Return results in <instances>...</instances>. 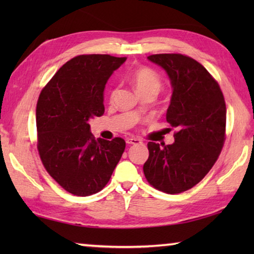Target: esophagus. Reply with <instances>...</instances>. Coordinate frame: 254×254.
<instances>
[{
	"label": "esophagus",
	"instance_id": "obj_1",
	"mask_svg": "<svg viewBox=\"0 0 254 254\" xmlns=\"http://www.w3.org/2000/svg\"><path fill=\"white\" fill-rule=\"evenodd\" d=\"M127 144H140L142 143V141H141L140 139H136V137H128V139H127Z\"/></svg>",
	"mask_w": 254,
	"mask_h": 254
}]
</instances>
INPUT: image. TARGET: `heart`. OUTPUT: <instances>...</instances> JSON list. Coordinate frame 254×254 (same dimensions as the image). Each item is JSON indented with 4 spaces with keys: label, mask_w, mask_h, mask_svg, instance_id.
Here are the masks:
<instances>
[{
    "label": "heart",
    "mask_w": 254,
    "mask_h": 254,
    "mask_svg": "<svg viewBox=\"0 0 254 254\" xmlns=\"http://www.w3.org/2000/svg\"><path fill=\"white\" fill-rule=\"evenodd\" d=\"M132 84L134 86L136 92L141 94L144 92H153L158 93L161 88V79L156 71L150 69V68H139L131 76ZM117 89L111 92V98L115 95Z\"/></svg>",
    "instance_id": "1"
}]
</instances>
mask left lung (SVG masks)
<instances>
[{
	"instance_id": "left-lung-1",
	"label": "left lung",
	"mask_w": 254,
	"mask_h": 254,
	"mask_svg": "<svg viewBox=\"0 0 254 254\" xmlns=\"http://www.w3.org/2000/svg\"><path fill=\"white\" fill-rule=\"evenodd\" d=\"M173 87L167 122L177 128L173 144L149 142L143 173L167 194L188 190L212 169L225 140L226 106L217 81L195 59L180 54L149 56Z\"/></svg>"
}]
</instances>
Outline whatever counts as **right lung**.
<instances>
[{"label":"right lung","instance_id":"add662e5","mask_svg":"<svg viewBox=\"0 0 254 254\" xmlns=\"http://www.w3.org/2000/svg\"><path fill=\"white\" fill-rule=\"evenodd\" d=\"M126 57L80 55L67 62L37 103L38 150L48 174L76 196L96 194L109 183L126 141L93 136L88 121L104 114V88Z\"/></svg>","mask_w":254,"mask_h":254}]
</instances>
